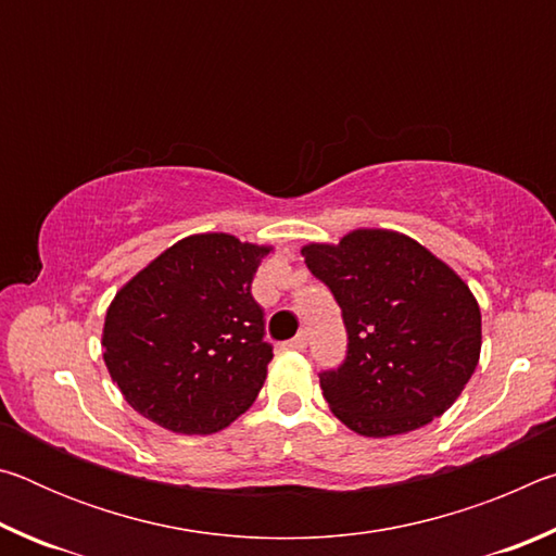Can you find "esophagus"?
Instances as JSON below:
<instances>
[{"label":"esophagus","mask_w":556,"mask_h":556,"mask_svg":"<svg viewBox=\"0 0 556 556\" xmlns=\"http://www.w3.org/2000/svg\"><path fill=\"white\" fill-rule=\"evenodd\" d=\"M306 345H308V333L306 331H301L299 336H294V338H291V341L285 343L287 351H304Z\"/></svg>","instance_id":"obj_1"}]
</instances>
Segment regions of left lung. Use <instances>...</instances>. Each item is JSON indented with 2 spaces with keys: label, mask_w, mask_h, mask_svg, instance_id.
<instances>
[{
  "label": "left lung",
  "mask_w": 556,
  "mask_h": 556,
  "mask_svg": "<svg viewBox=\"0 0 556 556\" xmlns=\"http://www.w3.org/2000/svg\"><path fill=\"white\" fill-rule=\"evenodd\" d=\"M333 291L348 355L326 370L328 407L361 437L407 434L441 417L481 357V308L446 262L409 235L357 228L301 248Z\"/></svg>",
  "instance_id": "8db88e82"
}]
</instances>
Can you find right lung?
<instances>
[{
	"mask_svg": "<svg viewBox=\"0 0 556 556\" xmlns=\"http://www.w3.org/2000/svg\"><path fill=\"white\" fill-rule=\"evenodd\" d=\"M271 250L188 235L117 291L102 357L131 409L176 434H215L252 407L271 345L250 287Z\"/></svg>",
	"mask_w": 556,
	"mask_h": 556,
	"instance_id": "add662e5",
	"label": "right lung"
}]
</instances>
